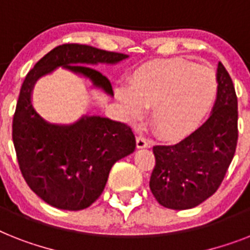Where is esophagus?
Listing matches in <instances>:
<instances>
[{"label":"esophagus","instance_id":"1","mask_svg":"<svg viewBox=\"0 0 250 250\" xmlns=\"http://www.w3.org/2000/svg\"><path fill=\"white\" fill-rule=\"evenodd\" d=\"M136 145H137L139 149H145V147H149L150 144L147 140L141 137V136H139V137H136Z\"/></svg>","mask_w":250,"mask_h":250}]
</instances>
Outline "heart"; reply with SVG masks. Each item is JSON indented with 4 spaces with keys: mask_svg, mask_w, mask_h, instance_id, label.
Returning <instances> with one entry per match:
<instances>
[{
    "mask_svg": "<svg viewBox=\"0 0 250 250\" xmlns=\"http://www.w3.org/2000/svg\"><path fill=\"white\" fill-rule=\"evenodd\" d=\"M115 97L125 118L137 122L150 108V123L160 139L181 141L203 125L218 97L214 70L182 58L146 62L133 72L129 87Z\"/></svg>",
    "mask_w": 250,
    "mask_h": 250,
    "instance_id": "1",
    "label": "heart"
}]
</instances>
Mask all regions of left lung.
<instances>
[{"mask_svg": "<svg viewBox=\"0 0 250 250\" xmlns=\"http://www.w3.org/2000/svg\"><path fill=\"white\" fill-rule=\"evenodd\" d=\"M218 97L208 121L176 145L154 146L150 190L160 206L190 209L212 196L224 181L237 144V97L222 62Z\"/></svg>", "mask_w": 250, "mask_h": 250, "instance_id": "left-lung-1", "label": "left lung"}]
</instances>
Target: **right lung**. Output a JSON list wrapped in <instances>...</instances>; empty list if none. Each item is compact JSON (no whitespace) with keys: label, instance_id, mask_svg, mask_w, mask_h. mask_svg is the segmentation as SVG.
<instances>
[{"label":"right lung","instance_id":"right-lung-1","mask_svg":"<svg viewBox=\"0 0 250 250\" xmlns=\"http://www.w3.org/2000/svg\"><path fill=\"white\" fill-rule=\"evenodd\" d=\"M127 58L66 43L44 55L26 74L14 114L13 141L24 180L50 206L65 210L90 207L104 191L113 164L135 151L136 140L128 125L100 115H83L72 125L44 121L32 104L34 84L62 66L114 96L109 79L92 65H113Z\"/></svg>","mask_w":250,"mask_h":250}]
</instances>
